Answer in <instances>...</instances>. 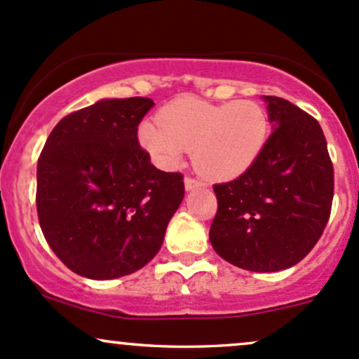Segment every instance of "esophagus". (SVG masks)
Instances as JSON below:
<instances>
[{"label":"esophagus","mask_w":359,"mask_h":359,"mask_svg":"<svg viewBox=\"0 0 359 359\" xmlns=\"http://www.w3.org/2000/svg\"><path fill=\"white\" fill-rule=\"evenodd\" d=\"M184 184H186V191H192V189H198V187H203L204 186V184L201 182V180L192 179V177H186Z\"/></svg>","instance_id":"obj_1"}]
</instances>
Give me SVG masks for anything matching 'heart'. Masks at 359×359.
<instances>
[{
  "label": "heart",
  "instance_id": "obj_1",
  "mask_svg": "<svg viewBox=\"0 0 359 359\" xmlns=\"http://www.w3.org/2000/svg\"><path fill=\"white\" fill-rule=\"evenodd\" d=\"M158 122H143L140 128V143L153 158L173 167L192 149L198 170L215 180L249 170L269 137L266 110L250 100L212 104L180 97L160 110Z\"/></svg>",
  "mask_w": 359,
  "mask_h": 359
}]
</instances>
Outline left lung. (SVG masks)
Returning a JSON list of instances; mask_svg holds the SVG:
<instances>
[{
  "label": "left lung",
  "mask_w": 359,
  "mask_h": 359,
  "mask_svg": "<svg viewBox=\"0 0 359 359\" xmlns=\"http://www.w3.org/2000/svg\"><path fill=\"white\" fill-rule=\"evenodd\" d=\"M264 102L273 133L249 170L212 186L218 211L210 240L226 262L274 273L300 262L324 233L334 168L317 119L285 98Z\"/></svg>",
  "instance_id": "left-lung-1"
}]
</instances>
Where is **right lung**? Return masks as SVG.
Here are the masks:
<instances>
[{
	"mask_svg": "<svg viewBox=\"0 0 359 359\" xmlns=\"http://www.w3.org/2000/svg\"><path fill=\"white\" fill-rule=\"evenodd\" d=\"M151 98H104L62 117L37 161L42 233L73 273L114 279L158 254L184 199V177L161 172L140 147Z\"/></svg>",
	"mask_w": 359,
	"mask_h": 359,
	"instance_id": "obj_1",
	"label": "right lung"
}]
</instances>
